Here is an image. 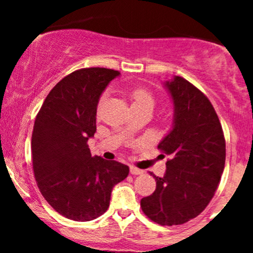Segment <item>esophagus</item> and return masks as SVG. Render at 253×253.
<instances>
[{
    "label": "esophagus",
    "instance_id": "34e87169",
    "mask_svg": "<svg viewBox=\"0 0 253 253\" xmlns=\"http://www.w3.org/2000/svg\"><path fill=\"white\" fill-rule=\"evenodd\" d=\"M129 172L132 173V175H141V173H143L144 171L140 170V169H138V168H135V167H130L129 168Z\"/></svg>",
    "mask_w": 253,
    "mask_h": 253
}]
</instances>
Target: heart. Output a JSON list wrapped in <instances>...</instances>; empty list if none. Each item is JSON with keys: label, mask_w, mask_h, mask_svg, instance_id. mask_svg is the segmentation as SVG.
<instances>
[{"label": "heart", "mask_w": 253, "mask_h": 253, "mask_svg": "<svg viewBox=\"0 0 253 253\" xmlns=\"http://www.w3.org/2000/svg\"><path fill=\"white\" fill-rule=\"evenodd\" d=\"M128 95L132 100V106H140V104H150V106L153 107V103H155V100H153V96L150 94L147 90L143 88H132L129 89ZM104 96L100 100V103H102Z\"/></svg>", "instance_id": "heart-1"}]
</instances>
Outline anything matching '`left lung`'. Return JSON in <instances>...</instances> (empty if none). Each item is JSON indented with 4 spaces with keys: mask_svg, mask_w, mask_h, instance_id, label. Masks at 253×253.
<instances>
[{
    "mask_svg": "<svg viewBox=\"0 0 253 253\" xmlns=\"http://www.w3.org/2000/svg\"><path fill=\"white\" fill-rule=\"evenodd\" d=\"M164 86L173 103V120L158 149L170 159L164 176H155L156 190L140 206L152 221L172 226L196 217L213 199L225 168L226 143L203 92L179 76Z\"/></svg>",
    "mask_w": 253,
    "mask_h": 253,
    "instance_id": "8db88e82",
    "label": "left lung"
}]
</instances>
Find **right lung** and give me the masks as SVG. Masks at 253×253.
I'll return each mask as SVG.
<instances>
[{"label": "right lung", "instance_id": "1", "mask_svg": "<svg viewBox=\"0 0 253 253\" xmlns=\"http://www.w3.org/2000/svg\"><path fill=\"white\" fill-rule=\"evenodd\" d=\"M120 72L104 68L74 71L43 101L32 133V163L38 187L54 211L75 221H90L108 210L115 184L129 168L91 157L101 95Z\"/></svg>", "mask_w": 253, "mask_h": 253}]
</instances>
